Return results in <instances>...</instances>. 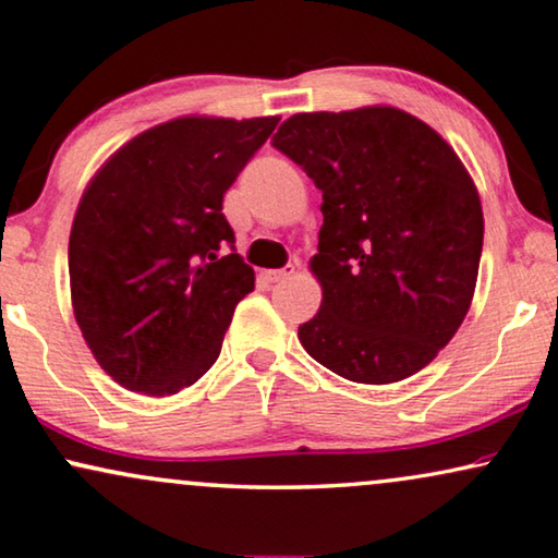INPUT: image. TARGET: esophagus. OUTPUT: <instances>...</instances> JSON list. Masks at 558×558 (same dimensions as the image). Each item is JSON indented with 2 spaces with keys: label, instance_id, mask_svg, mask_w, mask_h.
<instances>
[{
  "label": "esophagus",
  "instance_id": "esophagus-1",
  "mask_svg": "<svg viewBox=\"0 0 558 558\" xmlns=\"http://www.w3.org/2000/svg\"><path fill=\"white\" fill-rule=\"evenodd\" d=\"M295 272V265H286V268H278V270H263V278L268 282H280L290 278Z\"/></svg>",
  "mask_w": 558,
  "mask_h": 558
}]
</instances>
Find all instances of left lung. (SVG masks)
<instances>
[{
	"label": "left lung",
	"mask_w": 558,
	"mask_h": 558,
	"mask_svg": "<svg viewBox=\"0 0 558 558\" xmlns=\"http://www.w3.org/2000/svg\"><path fill=\"white\" fill-rule=\"evenodd\" d=\"M272 146L323 191V303L298 327L307 355L362 385L420 373L454 338L480 272L482 203L454 148L392 106L295 113Z\"/></svg>",
	"instance_id": "left-lung-1"
}]
</instances>
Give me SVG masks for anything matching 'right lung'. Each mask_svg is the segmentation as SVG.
I'll list each match as a JSON object with an SVG mask.
<instances>
[{
	"label": "right lung",
	"instance_id": "right-lung-1",
	"mask_svg": "<svg viewBox=\"0 0 558 558\" xmlns=\"http://www.w3.org/2000/svg\"><path fill=\"white\" fill-rule=\"evenodd\" d=\"M278 121L158 123L86 185L69 235L74 317L104 373L126 390L175 395L218 360L235 305L255 288L223 193Z\"/></svg>",
	"mask_w": 558,
	"mask_h": 558
}]
</instances>
